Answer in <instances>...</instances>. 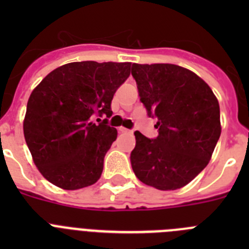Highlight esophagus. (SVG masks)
Wrapping results in <instances>:
<instances>
[{"mask_svg": "<svg viewBox=\"0 0 249 249\" xmlns=\"http://www.w3.org/2000/svg\"><path fill=\"white\" fill-rule=\"evenodd\" d=\"M118 131L120 132H122V133H129V129H127V128H124V127H120V128H118Z\"/></svg>", "mask_w": 249, "mask_h": 249, "instance_id": "obj_1", "label": "esophagus"}]
</instances>
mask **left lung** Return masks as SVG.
I'll return each instance as SVG.
<instances>
[{"instance_id": "1", "label": "left lung", "mask_w": 249, "mask_h": 249, "mask_svg": "<svg viewBox=\"0 0 249 249\" xmlns=\"http://www.w3.org/2000/svg\"><path fill=\"white\" fill-rule=\"evenodd\" d=\"M131 73L158 129L156 138L135 132L132 169L157 190L181 188L203 171L218 142V101L202 78L181 66L133 63Z\"/></svg>"}]
</instances>
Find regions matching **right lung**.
<instances>
[{
    "label": "right lung",
    "instance_id": "right-lung-1",
    "mask_svg": "<svg viewBox=\"0 0 249 249\" xmlns=\"http://www.w3.org/2000/svg\"><path fill=\"white\" fill-rule=\"evenodd\" d=\"M129 62H72L56 68L32 91L23 133L43 177L63 190L96 183L117 138L108 126L113 94L128 78ZM107 117L105 120L94 117Z\"/></svg>",
    "mask_w": 249,
    "mask_h": 249
}]
</instances>
